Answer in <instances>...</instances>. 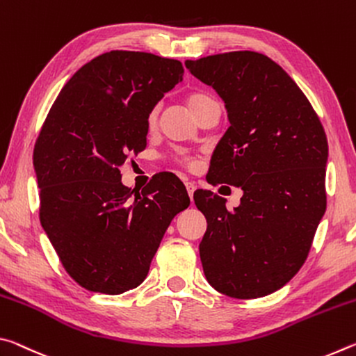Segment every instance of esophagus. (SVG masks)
<instances>
[{
	"instance_id": "obj_1",
	"label": "esophagus",
	"mask_w": 356,
	"mask_h": 356,
	"mask_svg": "<svg viewBox=\"0 0 356 356\" xmlns=\"http://www.w3.org/2000/svg\"><path fill=\"white\" fill-rule=\"evenodd\" d=\"M185 186H186V191H188V196L193 197V193H195V190H196V185L193 182H185Z\"/></svg>"
}]
</instances>
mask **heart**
Instances as JSON below:
<instances>
[{
	"label": "heart",
	"mask_w": 356,
	"mask_h": 356,
	"mask_svg": "<svg viewBox=\"0 0 356 356\" xmlns=\"http://www.w3.org/2000/svg\"><path fill=\"white\" fill-rule=\"evenodd\" d=\"M213 102H216V100L212 97V95L202 94V92H195V94H190L188 97H186V106L190 108L193 116L197 118V114H200L209 104H213ZM156 114H159L156 108H154V110L147 114V125H150V127H152V125L156 122ZM177 160H179V163H182V165H186V166L191 165V160L185 155L179 156Z\"/></svg>",
	"instance_id": "1"
}]
</instances>
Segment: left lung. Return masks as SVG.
<instances>
[{
	"label": "left lung",
	"instance_id": "1",
	"mask_svg": "<svg viewBox=\"0 0 356 356\" xmlns=\"http://www.w3.org/2000/svg\"><path fill=\"white\" fill-rule=\"evenodd\" d=\"M185 65L220 94L231 122L209 182L243 190L234 210L210 190L193 195L207 220L204 275L227 297H265L287 284L309 254L327 209V135L297 83L261 53L229 51Z\"/></svg>",
	"mask_w": 356,
	"mask_h": 356
}]
</instances>
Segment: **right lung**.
I'll list each match as a JSON object with an SVG mask.
<instances>
[{
  "label": "right lung",
  "mask_w": 356,
  "mask_h": 356,
  "mask_svg": "<svg viewBox=\"0 0 356 356\" xmlns=\"http://www.w3.org/2000/svg\"><path fill=\"white\" fill-rule=\"evenodd\" d=\"M177 59L113 50L84 64L51 105L34 146L39 216L65 272L91 292L119 295L146 280L184 184L160 174L131 196L120 182L147 144V114L182 81Z\"/></svg>",
  "instance_id": "add662e5"
}]
</instances>
